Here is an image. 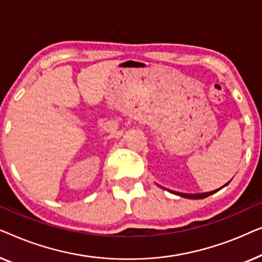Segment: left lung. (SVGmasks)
<instances>
[{
    "mask_svg": "<svg viewBox=\"0 0 262 262\" xmlns=\"http://www.w3.org/2000/svg\"><path fill=\"white\" fill-rule=\"evenodd\" d=\"M226 185H228V183L226 184ZM226 185H224V186H226ZM219 190H220V189H219ZM219 190L211 191V192L196 193V194H191V193H182V192H174V191H171V192H172V193H174V194H178V196H182V197H184V198H191V200H202V198H205V197L210 196V194H212V193L217 192V191H219Z\"/></svg>",
    "mask_w": 262,
    "mask_h": 262,
    "instance_id": "left-lung-1",
    "label": "left lung"
}]
</instances>
